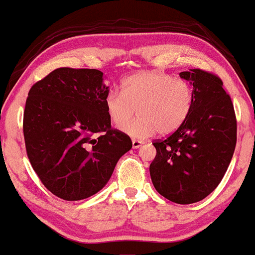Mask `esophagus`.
<instances>
[{"label": "esophagus", "instance_id": "34e87169", "mask_svg": "<svg viewBox=\"0 0 255 255\" xmlns=\"http://www.w3.org/2000/svg\"><path fill=\"white\" fill-rule=\"evenodd\" d=\"M142 145V142L138 141V139H132V148L137 149Z\"/></svg>", "mask_w": 255, "mask_h": 255}]
</instances>
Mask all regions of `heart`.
<instances>
[{
	"label": "heart",
	"instance_id": "1",
	"mask_svg": "<svg viewBox=\"0 0 255 255\" xmlns=\"http://www.w3.org/2000/svg\"><path fill=\"white\" fill-rule=\"evenodd\" d=\"M121 92L110 91L104 100L107 117L114 126L123 127L133 115L138 118L123 131L144 139L158 131L167 135L181 126L193 106V87L188 81L163 71H143L127 77Z\"/></svg>",
	"mask_w": 255,
	"mask_h": 255
}]
</instances>
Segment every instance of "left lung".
Segmentation results:
<instances>
[{"label":"left lung","mask_w":255,"mask_h":255,"mask_svg":"<svg viewBox=\"0 0 255 255\" xmlns=\"http://www.w3.org/2000/svg\"><path fill=\"white\" fill-rule=\"evenodd\" d=\"M193 85V106L180 127L152 143L150 164L156 191L179 204L199 202L217 187L237 142L234 104L216 75L201 69L179 74Z\"/></svg>","instance_id":"1"}]
</instances>
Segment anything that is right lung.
<instances>
[{"mask_svg":"<svg viewBox=\"0 0 255 255\" xmlns=\"http://www.w3.org/2000/svg\"><path fill=\"white\" fill-rule=\"evenodd\" d=\"M103 81L100 70L59 68L28 91L23 119L27 157L57 198L78 201L98 193L131 149L129 136L111 127L104 105L110 90Z\"/></svg>","mask_w":255,"mask_h":255,"instance_id":"1","label":"right lung"}]
</instances>
